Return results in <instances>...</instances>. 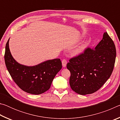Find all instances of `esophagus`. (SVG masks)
<instances>
[{
  "mask_svg": "<svg viewBox=\"0 0 120 120\" xmlns=\"http://www.w3.org/2000/svg\"><path fill=\"white\" fill-rule=\"evenodd\" d=\"M62 66L64 67H66L67 66V60L66 59L62 60Z\"/></svg>",
  "mask_w": 120,
  "mask_h": 120,
  "instance_id": "34e87169",
  "label": "esophagus"
}]
</instances>
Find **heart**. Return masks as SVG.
<instances>
[{"mask_svg":"<svg viewBox=\"0 0 120 120\" xmlns=\"http://www.w3.org/2000/svg\"><path fill=\"white\" fill-rule=\"evenodd\" d=\"M85 48V45L84 44H82V45L78 46L77 48H76L72 50V54L75 56H78L80 53H82L84 51Z\"/></svg>","mask_w":120,"mask_h":120,"instance_id":"1","label":"heart"}]
</instances>
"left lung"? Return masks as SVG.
<instances>
[{
  "mask_svg": "<svg viewBox=\"0 0 120 120\" xmlns=\"http://www.w3.org/2000/svg\"><path fill=\"white\" fill-rule=\"evenodd\" d=\"M115 58L114 43L105 32L94 49H86L83 53L70 59L67 64L71 74V88L82 95L96 92L110 77Z\"/></svg>",
  "mask_w": 120,
  "mask_h": 120,
  "instance_id": "1",
  "label": "left lung"
}]
</instances>
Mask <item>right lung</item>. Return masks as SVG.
I'll return each instance as SVG.
<instances>
[{
	"mask_svg": "<svg viewBox=\"0 0 120 120\" xmlns=\"http://www.w3.org/2000/svg\"><path fill=\"white\" fill-rule=\"evenodd\" d=\"M9 41V38L4 57L7 70L16 84L24 92L34 95L42 94L49 89L54 78L62 68L60 59L48 60L33 66L20 64L11 55Z\"/></svg>",
	"mask_w": 120,
	"mask_h": 120,
	"instance_id": "obj_1",
	"label": "right lung"
}]
</instances>
